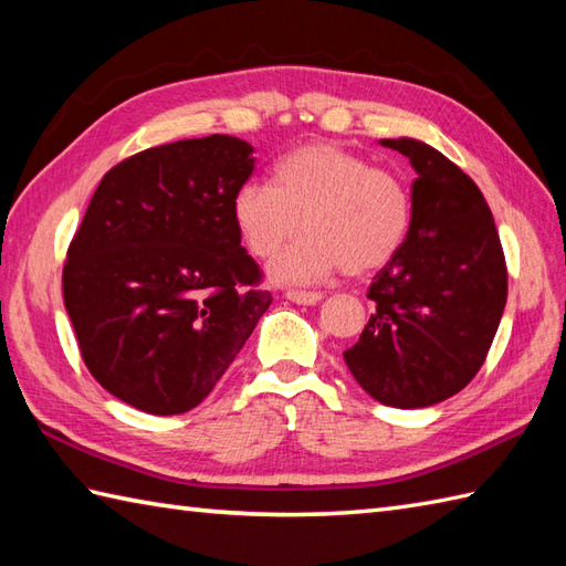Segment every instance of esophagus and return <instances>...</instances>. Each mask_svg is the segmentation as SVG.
<instances>
[{"instance_id": "34e87169", "label": "esophagus", "mask_w": 566, "mask_h": 566, "mask_svg": "<svg viewBox=\"0 0 566 566\" xmlns=\"http://www.w3.org/2000/svg\"><path fill=\"white\" fill-rule=\"evenodd\" d=\"M286 298L294 304H304V306H311V304H318L323 294L321 292H304V290H290L286 292Z\"/></svg>"}]
</instances>
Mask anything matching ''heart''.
<instances>
[{"instance_id":"heart-1","label":"heart","mask_w":566,"mask_h":566,"mask_svg":"<svg viewBox=\"0 0 566 566\" xmlns=\"http://www.w3.org/2000/svg\"><path fill=\"white\" fill-rule=\"evenodd\" d=\"M411 191L394 172L335 143H306L274 165L272 185H240L233 219L255 258H272L276 282L311 284L338 272L365 274L387 264L411 226Z\"/></svg>"}]
</instances>
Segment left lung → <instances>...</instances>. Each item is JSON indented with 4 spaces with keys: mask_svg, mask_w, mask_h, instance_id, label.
<instances>
[{
    "mask_svg": "<svg viewBox=\"0 0 566 566\" xmlns=\"http://www.w3.org/2000/svg\"><path fill=\"white\" fill-rule=\"evenodd\" d=\"M381 146L403 153L418 172L411 226L369 284L375 314L343 357L371 399L423 408L462 391L482 369L506 306L509 270L472 177L420 140L384 138Z\"/></svg>",
    "mask_w": 566,
    "mask_h": 566,
    "instance_id": "8db88e82",
    "label": "left lung"
}]
</instances>
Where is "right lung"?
<instances>
[{
    "instance_id": "right-lung-1",
    "label": "right lung",
    "mask_w": 566,
    "mask_h": 566,
    "mask_svg": "<svg viewBox=\"0 0 566 566\" xmlns=\"http://www.w3.org/2000/svg\"><path fill=\"white\" fill-rule=\"evenodd\" d=\"M255 158L207 136L140 150L102 177L63 268L90 375L153 416L199 406L272 304L233 197Z\"/></svg>"
}]
</instances>
